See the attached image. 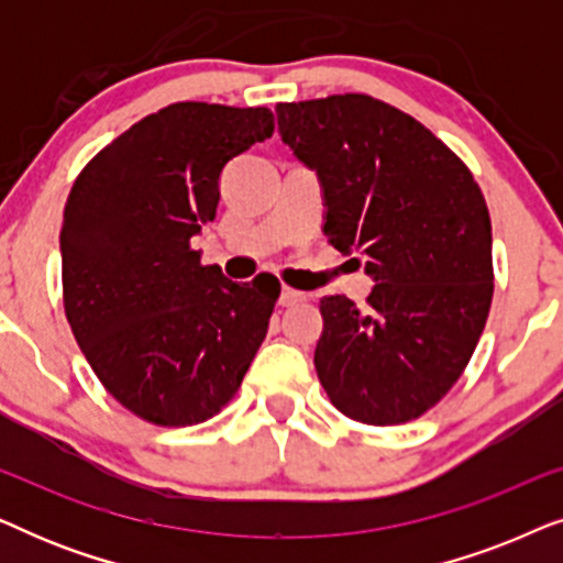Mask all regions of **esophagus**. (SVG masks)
Here are the masks:
<instances>
[{"label": "esophagus", "instance_id": "1", "mask_svg": "<svg viewBox=\"0 0 563 563\" xmlns=\"http://www.w3.org/2000/svg\"><path fill=\"white\" fill-rule=\"evenodd\" d=\"M305 299H307L305 291H297V289H291V287H284V289H282V297H279V305H282V307H295V305H299V302H305Z\"/></svg>", "mask_w": 563, "mask_h": 563}]
</instances>
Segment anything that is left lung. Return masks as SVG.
<instances>
[{"instance_id":"1","label":"left lung","mask_w":563,"mask_h":563,"mask_svg":"<svg viewBox=\"0 0 563 563\" xmlns=\"http://www.w3.org/2000/svg\"><path fill=\"white\" fill-rule=\"evenodd\" d=\"M276 118L318 172L328 243L361 253L376 282L361 310L320 299L322 389L366 426L420 418L464 374L495 295L479 184L426 125L368 95L279 102Z\"/></svg>"}]
</instances>
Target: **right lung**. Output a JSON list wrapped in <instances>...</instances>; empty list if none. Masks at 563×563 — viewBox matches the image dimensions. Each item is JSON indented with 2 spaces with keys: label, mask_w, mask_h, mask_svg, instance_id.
<instances>
[{
  "label": "right lung",
  "mask_w": 563,
  "mask_h": 563,
  "mask_svg": "<svg viewBox=\"0 0 563 563\" xmlns=\"http://www.w3.org/2000/svg\"><path fill=\"white\" fill-rule=\"evenodd\" d=\"M272 133L266 107L168 104L99 151L68 195V325L104 389L153 426L218 415L264 343L279 282H230L191 238L214 220L228 161Z\"/></svg>",
  "instance_id": "obj_1"
}]
</instances>
